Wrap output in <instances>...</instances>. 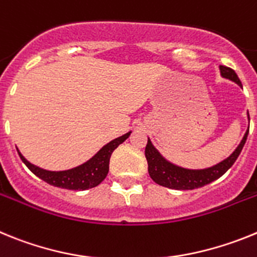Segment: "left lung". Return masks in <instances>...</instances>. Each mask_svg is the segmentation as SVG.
<instances>
[{"label":"left lung","mask_w":257,"mask_h":257,"mask_svg":"<svg viewBox=\"0 0 257 257\" xmlns=\"http://www.w3.org/2000/svg\"><path fill=\"white\" fill-rule=\"evenodd\" d=\"M220 72H221L222 77L231 80V81L242 86V82H240L239 77L236 76L234 70H231L229 67L220 66ZM247 136H248V131L246 132L240 144L238 145V147L229 158H226L216 166L206 169H185L167 162L160 155L159 151L153 146L150 140H147L145 155H146L147 164H149V175L153 178V181H155L160 186L175 189V190H194V189L202 187L204 185H208L221 177L225 172L235 163L243 146L246 144Z\"/></svg>","instance_id":"1"}]
</instances>
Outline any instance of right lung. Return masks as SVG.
Segmentation results:
<instances>
[{
  "label": "right lung",
  "instance_id": "right-lung-1",
  "mask_svg": "<svg viewBox=\"0 0 257 257\" xmlns=\"http://www.w3.org/2000/svg\"><path fill=\"white\" fill-rule=\"evenodd\" d=\"M129 136H131V132L125 133L121 137L115 138L113 141L104 145L90 160H88L81 166L76 167V168L68 169V171L53 172L39 168V167L31 164L19 153V150H18V154L21 156L22 162L28 167V169L32 172L33 175H36L37 177L48 182V184L53 185V186L62 187V189H68V190H86V189L98 186L106 178L107 173H108L111 154L113 153V150L120 144L125 141Z\"/></svg>",
  "mask_w": 257,
  "mask_h": 257
}]
</instances>
